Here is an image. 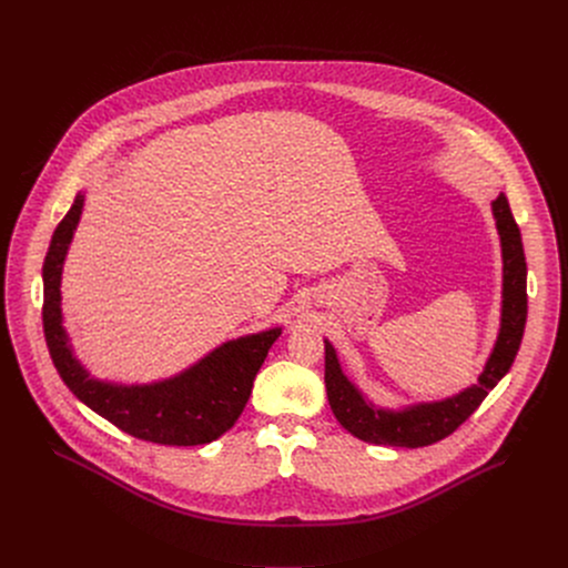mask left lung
Returning a JSON list of instances; mask_svg holds the SVG:
<instances>
[{"label": "left lung", "mask_w": 568, "mask_h": 568, "mask_svg": "<svg viewBox=\"0 0 568 568\" xmlns=\"http://www.w3.org/2000/svg\"><path fill=\"white\" fill-rule=\"evenodd\" d=\"M493 215L497 220V231L501 237L504 258V290H501V326L495 348L483 366L476 384L463 388L460 393L418 402L402 409H384L373 404L342 371L337 351L328 339L326 344V390L328 402L339 425L355 438L373 445L390 447H425L447 438L456 432L485 399L501 377L510 371L517 351L521 346L528 296H526V256L521 245V233L513 217L510 204L501 193L493 202Z\"/></svg>", "instance_id": "8db88e82"}]
</instances>
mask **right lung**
Here are the masks:
<instances>
[{"label": "right lung", "instance_id": "obj_1", "mask_svg": "<svg viewBox=\"0 0 568 568\" xmlns=\"http://www.w3.org/2000/svg\"><path fill=\"white\" fill-rule=\"evenodd\" d=\"M83 204L85 195L78 193L53 231L42 267V326L55 371L80 402L134 438L178 447L220 438L245 409L256 373L283 328L224 342L193 366L159 382L116 384L94 377L73 353L60 307L62 265Z\"/></svg>", "mask_w": 568, "mask_h": 568}]
</instances>
